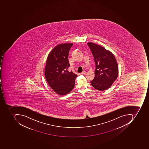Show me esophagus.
<instances>
[{"instance_id":"34e87169","label":"esophagus","mask_w":149,"mask_h":149,"mask_svg":"<svg viewBox=\"0 0 149 149\" xmlns=\"http://www.w3.org/2000/svg\"><path fill=\"white\" fill-rule=\"evenodd\" d=\"M86 71H83L81 73V74H86Z\"/></svg>"}]
</instances>
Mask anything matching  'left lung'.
I'll return each mask as SVG.
<instances>
[{"mask_svg": "<svg viewBox=\"0 0 149 149\" xmlns=\"http://www.w3.org/2000/svg\"><path fill=\"white\" fill-rule=\"evenodd\" d=\"M95 63V77L91 81L96 90H107L118 77V66L115 56L105 48L92 42H88Z\"/></svg>", "mask_w": 149, "mask_h": 149, "instance_id": "1", "label": "left lung"}]
</instances>
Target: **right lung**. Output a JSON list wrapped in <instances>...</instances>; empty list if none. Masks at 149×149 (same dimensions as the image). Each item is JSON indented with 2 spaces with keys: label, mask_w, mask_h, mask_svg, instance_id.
<instances>
[{
  "label": "right lung",
  "mask_w": 149,
  "mask_h": 149,
  "mask_svg": "<svg viewBox=\"0 0 149 149\" xmlns=\"http://www.w3.org/2000/svg\"><path fill=\"white\" fill-rule=\"evenodd\" d=\"M72 43L59 44L48 56L45 70L46 80L56 93L64 95L72 91L77 75L69 72L68 53Z\"/></svg>",
  "instance_id": "right-lung-1"
}]
</instances>
